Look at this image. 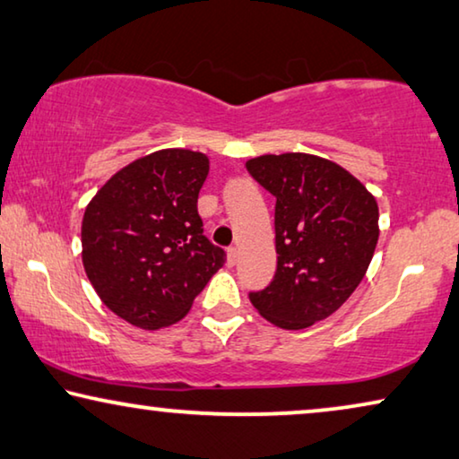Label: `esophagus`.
Here are the masks:
<instances>
[{
	"label": "esophagus",
	"instance_id": "1",
	"mask_svg": "<svg viewBox=\"0 0 459 459\" xmlns=\"http://www.w3.org/2000/svg\"><path fill=\"white\" fill-rule=\"evenodd\" d=\"M238 256H240V250H238L236 246H230V248H228V264H236Z\"/></svg>",
	"mask_w": 459,
	"mask_h": 459
}]
</instances>
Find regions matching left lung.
I'll return each instance as SVG.
<instances>
[{"label":"left lung","instance_id":"obj_1","mask_svg":"<svg viewBox=\"0 0 459 459\" xmlns=\"http://www.w3.org/2000/svg\"><path fill=\"white\" fill-rule=\"evenodd\" d=\"M246 169L277 198V271L250 302L275 327L307 329L333 315L367 275L377 198L342 165L310 152L261 155Z\"/></svg>","mask_w":459,"mask_h":459}]
</instances>
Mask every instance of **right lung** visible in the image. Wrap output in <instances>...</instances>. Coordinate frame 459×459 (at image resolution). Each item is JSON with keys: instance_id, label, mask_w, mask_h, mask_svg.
Returning <instances> with one entry per match:
<instances>
[{"instance_id": "obj_1", "label": "right lung", "mask_w": 459, "mask_h": 459, "mask_svg": "<svg viewBox=\"0 0 459 459\" xmlns=\"http://www.w3.org/2000/svg\"><path fill=\"white\" fill-rule=\"evenodd\" d=\"M209 157L161 149L116 171L86 204L82 264L97 296L138 329L169 327L225 263L203 236L198 192Z\"/></svg>"}]
</instances>
